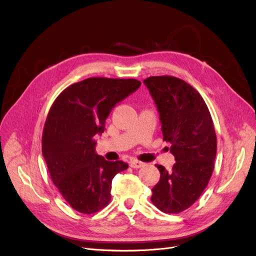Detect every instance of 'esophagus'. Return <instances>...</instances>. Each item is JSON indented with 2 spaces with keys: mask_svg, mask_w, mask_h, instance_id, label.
Masks as SVG:
<instances>
[{
  "mask_svg": "<svg viewBox=\"0 0 256 256\" xmlns=\"http://www.w3.org/2000/svg\"><path fill=\"white\" fill-rule=\"evenodd\" d=\"M129 164H130L131 168H143L145 166V164H143V162L136 160V159H131L129 161Z\"/></svg>",
  "mask_w": 256,
  "mask_h": 256,
  "instance_id": "esophagus-1",
  "label": "esophagus"
}]
</instances>
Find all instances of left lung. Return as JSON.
I'll return each mask as SVG.
<instances>
[{
    "label": "left lung",
    "instance_id": "8db88e82",
    "mask_svg": "<svg viewBox=\"0 0 256 256\" xmlns=\"http://www.w3.org/2000/svg\"><path fill=\"white\" fill-rule=\"evenodd\" d=\"M143 83L157 106L164 140L171 144L176 161L171 171L156 164L160 180L150 200L161 212L178 214L196 203L212 177L216 154L212 115L198 90L182 79L157 76Z\"/></svg>",
    "mask_w": 256,
    "mask_h": 256
}]
</instances>
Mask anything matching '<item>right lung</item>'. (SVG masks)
Listing matches in <instances>:
<instances>
[{"instance_id":"add662e5","label":"right lung","mask_w":256,"mask_h":256,"mask_svg":"<svg viewBox=\"0 0 256 256\" xmlns=\"http://www.w3.org/2000/svg\"><path fill=\"white\" fill-rule=\"evenodd\" d=\"M136 79L88 78L60 92L48 113L42 156L53 184L74 210L94 214L111 200L112 180L128 168L95 152V136L116 104L140 88Z\"/></svg>"}]
</instances>
